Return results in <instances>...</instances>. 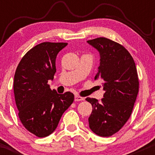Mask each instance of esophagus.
<instances>
[{
	"instance_id": "34e87169",
	"label": "esophagus",
	"mask_w": 155,
	"mask_h": 155,
	"mask_svg": "<svg viewBox=\"0 0 155 155\" xmlns=\"http://www.w3.org/2000/svg\"><path fill=\"white\" fill-rule=\"evenodd\" d=\"M74 101H84V97H80L79 95H75V97H74Z\"/></svg>"
}]
</instances>
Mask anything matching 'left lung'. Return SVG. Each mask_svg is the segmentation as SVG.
Listing matches in <instances>:
<instances>
[{
    "label": "left lung",
    "mask_w": 155,
    "mask_h": 155,
    "mask_svg": "<svg viewBox=\"0 0 155 155\" xmlns=\"http://www.w3.org/2000/svg\"><path fill=\"white\" fill-rule=\"evenodd\" d=\"M87 43L100 54L95 79L102 80L105 91L101 102L86 98L92 106L89 126L97 136L108 137L123 127L132 113L139 87L136 64L123 46L110 39L101 37Z\"/></svg>",
    "instance_id": "left-lung-1"
}]
</instances>
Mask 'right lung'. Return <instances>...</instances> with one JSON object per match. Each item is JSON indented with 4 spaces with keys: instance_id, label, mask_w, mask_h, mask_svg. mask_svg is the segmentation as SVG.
Listing matches in <instances>:
<instances>
[{
    "instance_id": "1",
    "label": "right lung",
    "mask_w": 155,
    "mask_h": 155,
    "mask_svg": "<svg viewBox=\"0 0 155 155\" xmlns=\"http://www.w3.org/2000/svg\"><path fill=\"white\" fill-rule=\"evenodd\" d=\"M67 43L44 42L32 48L19 62L14 79L19 117L24 127L43 138L58 127L63 114L72 104L74 94H58L48 84L56 72L57 55Z\"/></svg>"
}]
</instances>
